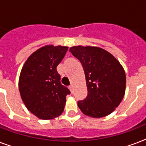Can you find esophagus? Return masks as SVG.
I'll return each mask as SVG.
<instances>
[{"instance_id": "obj_1", "label": "esophagus", "mask_w": 146, "mask_h": 146, "mask_svg": "<svg viewBox=\"0 0 146 146\" xmlns=\"http://www.w3.org/2000/svg\"><path fill=\"white\" fill-rule=\"evenodd\" d=\"M70 89L71 92L73 93V89H74V86H73V85H70Z\"/></svg>"}]
</instances>
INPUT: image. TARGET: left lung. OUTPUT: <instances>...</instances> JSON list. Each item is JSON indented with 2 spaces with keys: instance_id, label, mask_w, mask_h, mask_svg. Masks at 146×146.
Returning a JSON list of instances; mask_svg holds the SVG:
<instances>
[{
  "instance_id": "1",
  "label": "left lung",
  "mask_w": 146,
  "mask_h": 146,
  "mask_svg": "<svg viewBox=\"0 0 146 146\" xmlns=\"http://www.w3.org/2000/svg\"><path fill=\"white\" fill-rule=\"evenodd\" d=\"M82 65L88 96L78 102L85 115L101 118L119 106L126 91V73L119 60L108 50L95 46H73L70 48Z\"/></svg>"
}]
</instances>
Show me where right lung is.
I'll list each match as a JSON object with an SVG mask.
<instances>
[{
	"label": "right lung",
	"instance_id": "right-lung-1",
	"mask_svg": "<svg viewBox=\"0 0 146 146\" xmlns=\"http://www.w3.org/2000/svg\"><path fill=\"white\" fill-rule=\"evenodd\" d=\"M68 47L52 44L36 50L26 60L19 78V90L26 108L42 120H51L63 113L67 88L62 86L57 65Z\"/></svg>",
	"mask_w": 146,
	"mask_h": 146
}]
</instances>
